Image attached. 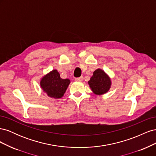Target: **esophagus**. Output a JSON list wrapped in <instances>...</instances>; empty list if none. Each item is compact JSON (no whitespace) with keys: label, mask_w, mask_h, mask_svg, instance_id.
<instances>
[{"label":"esophagus","mask_w":156,"mask_h":156,"mask_svg":"<svg viewBox=\"0 0 156 156\" xmlns=\"http://www.w3.org/2000/svg\"><path fill=\"white\" fill-rule=\"evenodd\" d=\"M83 80V77H80L75 79V81H78V82H82Z\"/></svg>","instance_id":"1"}]
</instances>
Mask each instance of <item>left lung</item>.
<instances>
[{
  "mask_svg": "<svg viewBox=\"0 0 156 156\" xmlns=\"http://www.w3.org/2000/svg\"><path fill=\"white\" fill-rule=\"evenodd\" d=\"M88 83L92 92L96 95L106 94L109 90L112 84L111 77L100 68L94 71Z\"/></svg>",
  "mask_w": 156,
  "mask_h": 156,
  "instance_id": "8db88e82",
  "label": "left lung"
}]
</instances>
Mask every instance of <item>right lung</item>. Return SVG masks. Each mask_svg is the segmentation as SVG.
<instances>
[{"label":"right lung","mask_w":156,"mask_h":156,"mask_svg":"<svg viewBox=\"0 0 156 156\" xmlns=\"http://www.w3.org/2000/svg\"><path fill=\"white\" fill-rule=\"evenodd\" d=\"M70 84L69 79H63L59 72L53 69L44 75L40 79V87L49 98L60 99L62 98Z\"/></svg>","instance_id":"right-lung-1"}]
</instances>
